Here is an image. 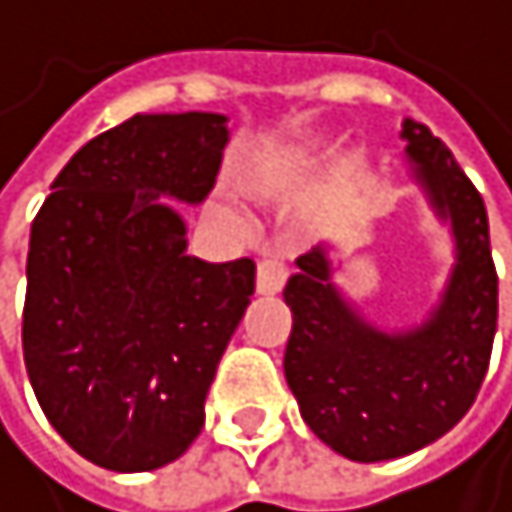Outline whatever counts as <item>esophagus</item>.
Returning a JSON list of instances; mask_svg holds the SVG:
<instances>
[{
	"label": "esophagus",
	"instance_id": "esophagus-1",
	"mask_svg": "<svg viewBox=\"0 0 512 512\" xmlns=\"http://www.w3.org/2000/svg\"><path fill=\"white\" fill-rule=\"evenodd\" d=\"M288 270L279 261H261L258 264V294H279L285 288Z\"/></svg>",
	"mask_w": 512,
	"mask_h": 512
}]
</instances>
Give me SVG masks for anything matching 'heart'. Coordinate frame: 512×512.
I'll use <instances>...</instances> for the list:
<instances>
[{
    "instance_id": "b5f03b06",
    "label": "heart",
    "mask_w": 512,
    "mask_h": 512,
    "mask_svg": "<svg viewBox=\"0 0 512 512\" xmlns=\"http://www.w3.org/2000/svg\"><path fill=\"white\" fill-rule=\"evenodd\" d=\"M282 181H288V174H285L282 168H251V171L245 174V178H242V190H245L251 199H270V196L279 190ZM218 218H221L227 227L242 230V221H239V214H236V211L221 208V211H218Z\"/></svg>"
}]
</instances>
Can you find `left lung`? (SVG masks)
I'll use <instances>...</instances> for the list:
<instances>
[{
    "mask_svg": "<svg viewBox=\"0 0 512 512\" xmlns=\"http://www.w3.org/2000/svg\"><path fill=\"white\" fill-rule=\"evenodd\" d=\"M402 137L415 181L451 221L458 245L430 319L393 334L368 325L334 288L322 245L301 254L282 291L291 307L285 381L307 427L362 464L411 455L455 427L476 402L498 328V273L479 190L427 125L405 119Z\"/></svg>",
    "mask_w": 512,
    "mask_h": 512,
    "instance_id": "8db88e82",
    "label": "left lung"
}]
</instances>
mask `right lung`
I'll return each instance as SVG.
<instances>
[{"label": "right lung", "mask_w": 512, "mask_h": 512, "mask_svg": "<svg viewBox=\"0 0 512 512\" xmlns=\"http://www.w3.org/2000/svg\"><path fill=\"white\" fill-rule=\"evenodd\" d=\"M227 137L221 113H137L64 165L33 221L27 375L51 427L97 467H165L205 424L254 261L190 258L162 196L202 202Z\"/></svg>", "instance_id": "right-lung-1"}]
</instances>
